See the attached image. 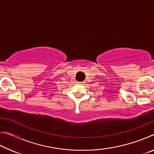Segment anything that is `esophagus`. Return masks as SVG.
<instances>
[{"label": "esophagus", "mask_w": 154, "mask_h": 154, "mask_svg": "<svg viewBox=\"0 0 154 154\" xmlns=\"http://www.w3.org/2000/svg\"><path fill=\"white\" fill-rule=\"evenodd\" d=\"M79 83H83V82H78Z\"/></svg>", "instance_id": "obj_1"}]
</instances>
